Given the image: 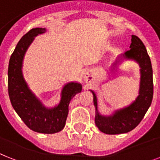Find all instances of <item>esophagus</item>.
<instances>
[{"label":"esophagus","mask_w":160,"mask_h":160,"mask_svg":"<svg viewBox=\"0 0 160 160\" xmlns=\"http://www.w3.org/2000/svg\"><path fill=\"white\" fill-rule=\"evenodd\" d=\"M89 76H91V73L90 72H88V73L86 74V76H84V80H86V82L89 80Z\"/></svg>","instance_id":"obj_1"}]
</instances>
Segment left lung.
<instances>
[{"label": "left lung", "instance_id": "8db88e82", "mask_svg": "<svg viewBox=\"0 0 160 160\" xmlns=\"http://www.w3.org/2000/svg\"><path fill=\"white\" fill-rule=\"evenodd\" d=\"M123 58L134 60L141 67L140 89L136 100L129 106L117 110L110 116H102L98 112L96 94L91 90L93 95V104L95 106V124L99 131L108 135L127 133L137 127L149 109L153 98L154 84L151 62L145 45L136 35H132L130 50L121 55L113 66Z\"/></svg>", "mask_w": 160, "mask_h": 160}]
</instances>
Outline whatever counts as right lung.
Segmentation results:
<instances>
[{
  "mask_svg": "<svg viewBox=\"0 0 160 160\" xmlns=\"http://www.w3.org/2000/svg\"><path fill=\"white\" fill-rule=\"evenodd\" d=\"M45 32L46 28H32L16 45L9 62L8 92L14 109L28 128L38 133L53 134L64 128L70 101L76 93L81 92L82 85L75 82L66 84L62 90L59 104L52 108L43 106L29 89L22 73L23 59L34 38Z\"/></svg>",
  "mask_w": 160,
  "mask_h": 160,
  "instance_id": "1",
  "label": "right lung"
}]
</instances>
